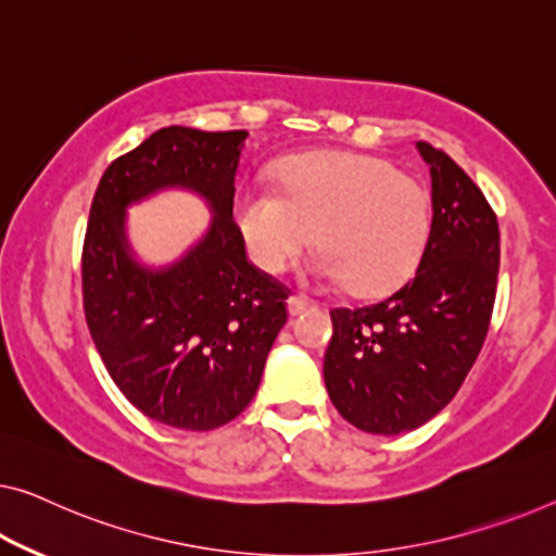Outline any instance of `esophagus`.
Here are the masks:
<instances>
[{"instance_id":"esophagus-1","label":"esophagus","mask_w":556,"mask_h":556,"mask_svg":"<svg viewBox=\"0 0 556 556\" xmlns=\"http://www.w3.org/2000/svg\"><path fill=\"white\" fill-rule=\"evenodd\" d=\"M287 306H289V314H292V317H296V314H302V312L309 309L312 302L306 300V296H302V294H292L287 300Z\"/></svg>"}]
</instances>
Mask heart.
Segmentation results:
<instances>
[{
  "instance_id": "b5f03b06",
  "label": "heart",
  "mask_w": 556,
  "mask_h": 556,
  "mask_svg": "<svg viewBox=\"0 0 556 556\" xmlns=\"http://www.w3.org/2000/svg\"><path fill=\"white\" fill-rule=\"evenodd\" d=\"M279 192L244 185L235 217L256 267L277 275L306 247H325L312 275L350 281L357 294H387L425 252L432 206L427 189L392 162L350 152L296 154L275 169Z\"/></svg>"
}]
</instances>
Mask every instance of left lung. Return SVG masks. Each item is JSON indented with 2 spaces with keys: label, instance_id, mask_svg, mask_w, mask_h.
Returning <instances> with one entry per match:
<instances>
[{
  "label": "left lung",
  "instance_id": "1",
  "mask_svg": "<svg viewBox=\"0 0 556 556\" xmlns=\"http://www.w3.org/2000/svg\"><path fill=\"white\" fill-rule=\"evenodd\" d=\"M432 177V227L412 279L387 300L331 309L325 384L362 432H412L459 392L482 350L500 275V225L442 149L417 142Z\"/></svg>",
  "mask_w": 556,
  "mask_h": 556
}]
</instances>
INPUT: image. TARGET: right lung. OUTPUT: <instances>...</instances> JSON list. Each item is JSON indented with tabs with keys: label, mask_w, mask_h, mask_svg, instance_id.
Here are the masks:
<instances>
[{
	"label": "right lung",
	"mask_w": 556,
	"mask_h": 556,
	"mask_svg": "<svg viewBox=\"0 0 556 556\" xmlns=\"http://www.w3.org/2000/svg\"><path fill=\"white\" fill-rule=\"evenodd\" d=\"M247 131L164 127L99 179L81 250L89 334L119 392L149 419L210 432L247 409L287 321V287L250 264L231 217ZM189 188L213 210L200 242L167 268L130 254L126 206Z\"/></svg>",
	"instance_id": "add662e5"
}]
</instances>
